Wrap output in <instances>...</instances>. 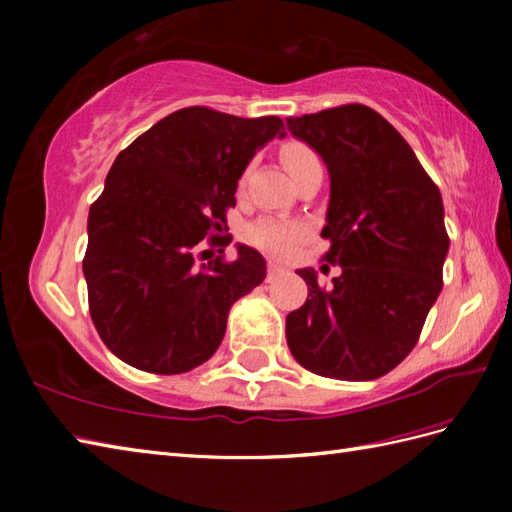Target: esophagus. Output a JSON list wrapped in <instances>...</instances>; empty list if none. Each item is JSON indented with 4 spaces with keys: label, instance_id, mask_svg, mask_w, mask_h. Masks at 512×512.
<instances>
[{
    "label": "esophagus",
    "instance_id": "34e87169",
    "mask_svg": "<svg viewBox=\"0 0 512 512\" xmlns=\"http://www.w3.org/2000/svg\"><path fill=\"white\" fill-rule=\"evenodd\" d=\"M279 273H284V266H281L279 262H268V277L273 279Z\"/></svg>",
    "mask_w": 512,
    "mask_h": 512
}]
</instances>
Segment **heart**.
Returning a JSON list of instances; mask_svg holds the SVG:
<instances>
[{
  "mask_svg": "<svg viewBox=\"0 0 512 512\" xmlns=\"http://www.w3.org/2000/svg\"><path fill=\"white\" fill-rule=\"evenodd\" d=\"M281 162H284L288 173L295 178V173L303 169L312 160H319L317 154L303 143H297V140H290L284 147L279 149ZM303 237H306V226L299 222H288V220H273V217H266V220H259L253 226H248L246 239L253 246L262 248L264 253L277 255V257H286L295 250Z\"/></svg>",
  "mask_w": 512,
  "mask_h": 512,
  "instance_id": "b5f03b06",
  "label": "heart"
}]
</instances>
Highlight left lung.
I'll list each match as a JSON object with an SVG mask.
<instances>
[{"label":"left lung","mask_w":512,"mask_h":512,"mask_svg":"<svg viewBox=\"0 0 512 512\" xmlns=\"http://www.w3.org/2000/svg\"><path fill=\"white\" fill-rule=\"evenodd\" d=\"M330 173L321 235L325 262L341 266L330 288L312 268L297 275L308 299L286 317L297 363L336 380H374L418 343L442 290L449 253L444 204L413 149L367 105H341L286 118Z\"/></svg>","instance_id":"left-lung-1"}]
</instances>
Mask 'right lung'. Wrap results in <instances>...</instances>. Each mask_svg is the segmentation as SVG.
Instances as JSON below:
<instances>
[{"mask_svg":"<svg viewBox=\"0 0 512 512\" xmlns=\"http://www.w3.org/2000/svg\"><path fill=\"white\" fill-rule=\"evenodd\" d=\"M281 129L279 116L184 107L116 156L90 206L83 275L94 328L121 361L169 376L220 347L231 306L262 284L266 262L244 244L233 262L198 264L195 250L206 235L228 244L237 180Z\"/></svg>","mask_w":512,"mask_h":512,"instance_id":"1","label":"right lung"}]
</instances>
